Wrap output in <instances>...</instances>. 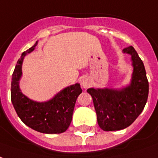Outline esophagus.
<instances>
[{
	"label": "esophagus",
	"mask_w": 158,
	"mask_h": 158,
	"mask_svg": "<svg viewBox=\"0 0 158 158\" xmlns=\"http://www.w3.org/2000/svg\"><path fill=\"white\" fill-rule=\"evenodd\" d=\"M81 85H82L83 88H88L89 86L91 85L90 82V79L87 78V77H85V78H83L82 80H81Z\"/></svg>",
	"instance_id": "obj_1"
}]
</instances>
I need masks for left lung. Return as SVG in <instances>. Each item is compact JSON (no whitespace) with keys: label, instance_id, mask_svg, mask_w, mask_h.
<instances>
[{"label":"left lung","instance_id":"8db88e82","mask_svg":"<svg viewBox=\"0 0 158 158\" xmlns=\"http://www.w3.org/2000/svg\"><path fill=\"white\" fill-rule=\"evenodd\" d=\"M131 56L133 72L129 85L121 89L89 88L97 121L103 131H112L127 128L143 110L148 100L149 85L144 64L132 46L123 49Z\"/></svg>","mask_w":158,"mask_h":158}]
</instances>
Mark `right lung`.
<instances>
[{
    "label": "right lung",
    "instance_id": "obj_1",
    "mask_svg": "<svg viewBox=\"0 0 158 158\" xmlns=\"http://www.w3.org/2000/svg\"><path fill=\"white\" fill-rule=\"evenodd\" d=\"M33 46L23 52L14 69L10 99L17 115L23 123L38 132L45 134H59L69 128L73 115L77 98L82 93L80 85L68 86L48 101L37 102L23 94L20 89V79L23 75V63L24 57L35 49Z\"/></svg>",
    "mask_w": 158,
    "mask_h": 158
}]
</instances>
